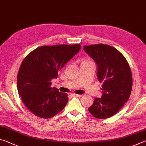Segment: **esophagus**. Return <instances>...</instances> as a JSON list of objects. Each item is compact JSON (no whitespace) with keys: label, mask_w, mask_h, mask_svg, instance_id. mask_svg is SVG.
Segmentation results:
<instances>
[{"label":"esophagus","mask_w":146,"mask_h":146,"mask_svg":"<svg viewBox=\"0 0 146 146\" xmlns=\"http://www.w3.org/2000/svg\"><path fill=\"white\" fill-rule=\"evenodd\" d=\"M71 96L72 97H78V98H80L81 95H80V94H72Z\"/></svg>","instance_id":"esophagus-1"}]
</instances>
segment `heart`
I'll list each match as a JSON object with an SVG mask.
<instances>
[{"label": "heart", "instance_id": "1", "mask_svg": "<svg viewBox=\"0 0 146 146\" xmlns=\"http://www.w3.org/2000/svg\"><path fill=\"white\" fill-rule=\"evenodd\" d=\"M83 62H88V61H83Z\"/></svg>", "mask_w": 146, "mask_h": 146}]
</instances>
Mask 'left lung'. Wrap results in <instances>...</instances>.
Listing matches in <instances>:
<instances>
[{"label":"left lung","mask_w":146,"mask_h":146,"mask_svg":"<svg viewBox=\"0 0 146 146\" xmlns=\"http://www.w3.org/2000/svg\"><path fill=\"white\" fill-rule=\"evenodd\" d=\"M83 48L97 63V76L103 83L102 97L94 99L88 111L98 119L109 118L129 98L133 84L131 68L124 56L110 45L100 43Z\"/></svg>","instance_id":"8db88e82"}]
</instances>
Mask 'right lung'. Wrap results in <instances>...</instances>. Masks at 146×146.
<instances>
[{
    "label": "right lung",
    "mask_w": 146,
    "mask_h": 146,
    "mask_svg": "<svg viewBox=\"0 0 146 146\" xmlns=\"http://www.w3.org/2000/svg\"><path fill=\"white\" fill-rule=\"evenodd\" d=\"M81 48L80 44L42 46L24 59L17 76L18 92L36 116L49 119L65 107L67 94L51 88L50 81Z\"/></svg>",
    "instance_id": "obj_1"
}]
</instances>
